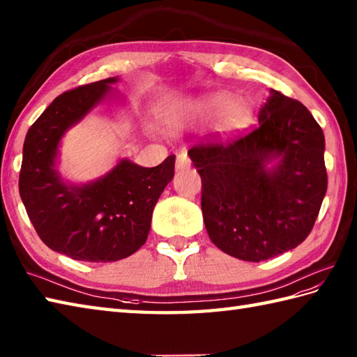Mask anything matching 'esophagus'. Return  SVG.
<instances>
[{"mask_svg": "<svg viewBox=\"0 0 357 357\" xmlns=\"http://www.w3.org/2000/svg\"><path fill=\"white\" fill-rule=\"evenodd\" d=\"M191 168V160L186 155V152H181V154L177 155V162H176V169L177 171H185Z\"/></svg>", "mask_w": 357, "mask_h": 357, "instance_id": "esophagus-1", "label": "esophagus"}]
</instances>
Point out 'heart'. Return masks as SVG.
<instances>
[{"instance_id": "b5f03b06", "label": "heart", "mask_w": 357, "mask_h": 357, "mask_svg": "<svg viewBox=\"0 0 357 357\" xmlns=\"http://www.w3.org/2000/svg\"><path fill=\"white\" fill-rule=\"evenodd\" d=\"M186 112L195 119L211 120L217 117V128L222 132L234 129L243 117V106L234 100V96L228 91H217L205 93L188 103Z\"/></svg>"}]
</instances>
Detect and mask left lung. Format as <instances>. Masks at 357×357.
<instances>
[{"label": "left lung", "instance_id": "obj_1", "mask_svg": "<svg viewBox=\"0 0 357 357\" xmlns=\"http://www.w3.org/2000/svg\"><path fill=\"white\" fill-rule=\"evenodd\" d=\"M252 132L188 151L202 177V213L223 252L261 261L308 237L326 192L325 137L301 101L271 89Z\"/></svg>", "mask_w": 357, "mask_h": 357}]
</instances>
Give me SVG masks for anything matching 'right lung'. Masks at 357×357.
<instances>
[{
	"label": "right lung",
	"instance_id": "add662e5",
	"mask_svg": "<svg viewBox=\"0 0 357 357\" xmlns=\"http://www.w3.org/2000/svg\"><path fill=\"white\" fill-rule=\"evenodd\" d=\"M119 77L58 96L27 130L20 195L29 219L50 250L83 261H117L144 245L152 211L174 177L176 157L155 168L121 158L97 180L72 183L58 171L63 137L93 107L121 98Z\"/></svg>",
	"mask_w": 357,
	"mask_h": 357
}]
</instances>
